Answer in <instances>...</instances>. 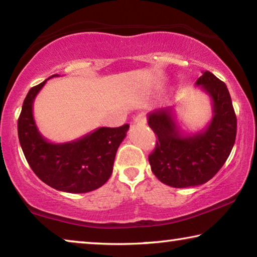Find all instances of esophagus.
<instances>
[{"mask_svg": "<svg viewBox=\"0 0 257 257\" xmlns=\"http://www.w3.org/2000/svg\"><path fill=\"white\" fill-rule=\"evenodd\" d=\"M134 122L135 123H141V124H145L146 123V115L144 113H141V114H138L136 118L134 119Z\"/></svg>", "mask_w": 257, "mask_h": 257, "instance_id": "esophagus-1", "label": "esophagus"}]
</instances>
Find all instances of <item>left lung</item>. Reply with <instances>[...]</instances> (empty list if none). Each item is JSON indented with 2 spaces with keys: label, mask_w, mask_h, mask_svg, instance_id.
I'll use <instances>...</instances> for the list:
<instances>
[{
  "label": "left lung",
  "mask_w": 257,
  "mask_h": 257,
  "mask_svg": "<svg viewBox=\"0 0 257 257\" xmlns=\"http://www.w3.org/2000/svg\"><path fill=\"white\" fill-rule=\"evenodd\" d=\"M211 98L212 119L196 134L182 132L175 107H163L147 114V122L158 136L149 156L151 169L163 184L186 188L207 182L222 168L237 134V118L223 81L210 71L195 82Z\"/></svg>",
  "instance_id": "8db88e82"
}]
</instances>
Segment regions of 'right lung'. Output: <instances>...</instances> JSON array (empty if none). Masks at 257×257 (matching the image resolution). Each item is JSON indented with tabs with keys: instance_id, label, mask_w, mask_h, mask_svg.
I'll return each instance as SVG.
<instances>
[{
	"instance_id": "add662e5",
	"label": "right lung",
	"mask_w": 257,
	"mask_h": 257,
	"mask_svg": "<svg viewBox=\"0 0 257 257\" xmlns=\"http://www.w3.org/2000/svg\"><path fill=\"white\" fill-rule=\"evenodd\" d=\"M49 79L30 88L21 108L18 137L25 158L35 175L56 190L81 194L97 189L112 175L116 151L127 136L129 124L99 127L68 143L49 142L38 130L33 114L35 98Z\"/></svg>"
}]
</instances>
